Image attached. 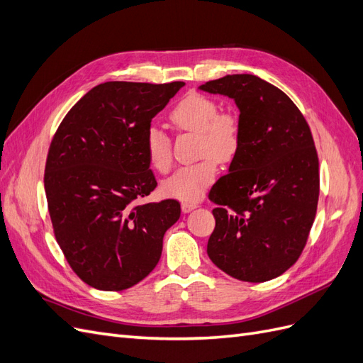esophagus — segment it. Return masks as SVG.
Listing matches in <instances>:
<instances>
[{"mask_svg": "<svg viewBox=\"0 0 363 363\" xmlns=\"http://www.w3.org/2000/svg\"><path fill=\"white\" fill-rule=\"evenodd\" d=\"M199 207V204L196 203H182V211H183V213H189V212H192L194 208H196Z\"/></svg>", "mask_w": 363, "mask_h": 363, "instance_id": "1", "label": "esophagus"}]
</instances>
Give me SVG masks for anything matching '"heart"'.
Masks as SVG:
<instances>
[{"label":"heart","mask_w":363,"mask_h":363,"mask_svg":"<svg viewBox=\"0 0 363 363\" xmlns=\"http://www.w3.org/2000/svg\"><path fill=\"white\" fill-rule=\"evenodd\" d=\"M171 123L184 131L199 133V157L201 160L179 168L162 182V192L184 203L200 201L216 177V160H232L240 145V124L236 115L219 112V106L204 95L191 94L174 106ZM145 152L150 164L167 172L172 163L169 139L151 127L145 136Z\"/></svg>","instance_id":"b5f03b06"}]
</instances>
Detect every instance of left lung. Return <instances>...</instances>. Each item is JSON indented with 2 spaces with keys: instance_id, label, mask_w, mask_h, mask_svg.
Masks as SVG:
<instances>
[{
  "instance_id": "1",
  "label": "left lung",
  "mask_w": 363,
  "mask_h": 363,
  "mask_svg": "<svg viewBox=\"0 0 363 363\" xmlns=\"http://www.w3.org/2000/svg\"><path fill=\"white\" fill-rule=\"evenodd\" d=\"M232 98L240 145L208 194L215 230L207 255L238 280L276 279L300 257L320 196V163L311 128L291 98L251 74L199 87Z\"/></svg>"
}]
</instances>
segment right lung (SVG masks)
I'll list each match as a JSON object with an SVG mask.
<instances>
[{
    "instance_id": "1",
    "label": "right lung",
    "mask_w": 363,
    "mask_h": 363,
    "mask_svg": "<svg viewBox=\"0 0 363 363\" xmlns=\"http://www.w3.org/2000/svg\"><path fill=\"white\" fill-rule=\"evenodd\" d=\"M183 86L98 84L51 140L43 184L54 235L74 272L95 289L123 291L144 280L179 221L177 200L135 201L157 186L145 152L151 119Z\"/></svg>"
}]
</instances>
